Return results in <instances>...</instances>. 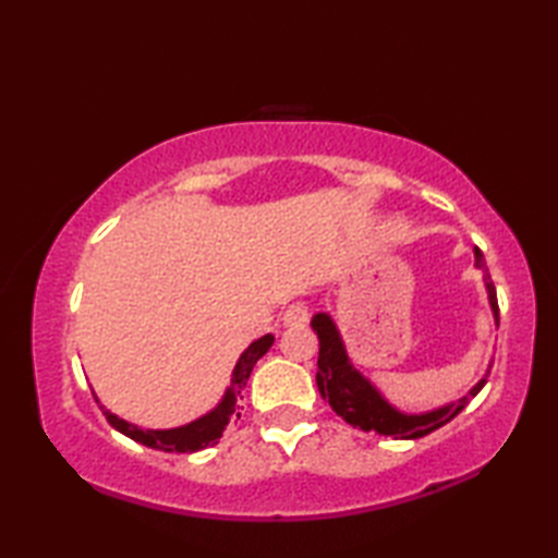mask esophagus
Segmentation results:
<instances>
[{
  "instance_id": "1",
  "label": "esophagus",
  "mask_w": 558,
  "mask_h": 558,
  "mask_svg": "<svg viewBox=\"0 0 558 558\" xmlns=\"http://www.w3.org/2000/svg\"><path fill=\"white\" fill-rule=\"evenodd\" d=\"M306 322H310V312H306L304 304H290L286 314H282V326L288 328H300V326H306Z\"/></svg>"
}]
</instances>
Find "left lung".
I'll return each instance as SVG.
<instances>
[{
	"instance_id": "8db88e82",
	"label": "left lung",
	"mask_w": 558,
	"mask_h": 558,
	"mask_svg": "<svg viewBox=\"0 0 558 558\" xmlns=\"http://www.w3.org/2000/svg\"><path fill=\"white\" fill-rule=\"evenodd\" d=\"M475 268L484 272V290H487V302L494 316V326L499 328V302H496V288L489 278L487 268H484V254L475 246ZM312 328L318 336V372H316V386L318 393L328 400V405L340 414L342 420L352 424L354 429L362 432H376L381 436H393L400 441L408 438H422L426 434L436 432L438 426L448 424L458 412L468 408V402L475 398L487 384V374L472 386L465 396L458 400H450L446 405H438L424 412H405L396 408L381 390H378L369 378H366L357 366L352 364L345 340L340 336V328L336 318L328 312H318L312 316Z\"/></svg>"
}]
</instances>
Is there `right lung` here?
I'll use <instances>...</instances> for the list:
<instances>
[{
    "instance_id": "add662e5",
    "label": "right lung",
    "mask_w": 558,
    "mask_h": 558,
    "mask_svg": "<svg viewBox=\"0 0 558 558\" xmlns=\"http://www.w3.org/2000/svg\"><path fill=\"white\" fill-rule=\"evenodd\" d=\"M272 342H276V338H272L270 333L254 340L252 345H248L240 354V360H236L230 386L225 388V393L218 400V405L208 410L206 414H201V417H196L189 424L172 426V429H144V426L117 417V414L110 412L105 405H100V410L117 432L129 436V438H134L136 444H144V446L156 448V450H165V453H196V450H201V448L218 444V438L222 436L225 426L230 424V420L240 417L236 398H242V388L246 386L248 374H252L254 364L270 350ZM96 400H98V396H96Z\"/></svg>"
}]
</instances>
